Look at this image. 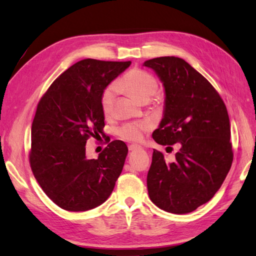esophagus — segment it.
Instances as JSON below:
<instances>
[{"label": "esophagus", "mask_w": 256, "mask_h": 256, "mask_svg": "<svg viewBox=\"0 0 256 256\" xmlns=\"http://www.w3.org/2000/svg\"><path fill=\"white\" fill-rule=\"evenodd\" d=\"M140 146H136V144H130L129 146H128V148H129V151H135V150H138V148H140Z\"/></svg>", "instance_id": "obj_1"}]
</instances>
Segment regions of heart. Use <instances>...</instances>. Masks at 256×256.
<instances>
[{
	"label": "heart",
	"mask_w": 256,
	"mask_h": 256,
	"mask_svg": "<svg viewBox=\"0 0 256 256\" xmlns=\"http://www.w3.org/2000/svg\"><path fill=\"white\" fill-rule=\"evenodd\" d=\"M158 90V80L152 74L138 68L131 69L120 78L114 84H110L103 90L100 97L102 114L104 116H110L112 114L116 91L126 93L140 102H148L157 94ZM157 104V101H154L155 106ZM148 127L146 122L130 123L120 128L118 133L125 140L138 142L142 138V131L148 130Z\"/></svg>",
	"instance_id": "1"
}]
</instances>
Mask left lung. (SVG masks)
<instances>
[{"label":"left lung","mask_w":256,"mask_h":256,"mask_svg":"<svg viewBox=\"0 0 256 256\" xmlns=\"http://www.w3.org/2000/svg\"><path fill=\"white\" fill-rule=\"evenodd\" d=\"M144 65L158 74L166 96L164 116L152 136L161 146H180L172 162L154 150L148 196L164 211L187 214L214 196L230 170L228 110L216 88L183 58L160 56Z\"/></svg>","instance_id":"8db88e82"}]
</instances>
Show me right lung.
<instances>
[{
    "mask_svg": "<svg viewBox=\"0 0 256 256\" xmlns=\"http://www.w3.org/2000/svg\"><path fill=\"white\" fill-rule=\"evenodd\" d=\"M130 64L82 60L56 78L38 102L30 165L44 193L66 211H88L103 204L122 172L128 154L124 142H110L98 159L86 157V144L105 126L103 90Z\"/></svg>",
    "mask_w": 256,
    "mask_h": 256,
    "instance_id": "right-lung-1",
    "label": "right lung"
}]
</instances>
